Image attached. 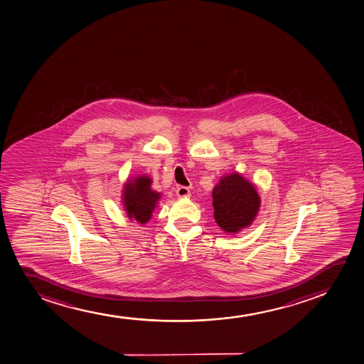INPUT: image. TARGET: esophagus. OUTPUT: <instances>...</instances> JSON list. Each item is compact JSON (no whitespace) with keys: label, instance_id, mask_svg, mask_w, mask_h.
I'll return each mask as SVG.
<instances>
[{"label":"esophagus","instance_id":"1","mask_svg":"<svg viewBox=\"0 0 364 364\" xmlns=\"http://www.w3.org/2000/svg\"><path fill=\"white\" fill-rule=\"evenodd\" d=\"M190 195H191V193H190V190L186 186H179V188H176V196L180 197V198L188 197Z\"/></svg>","mask_w":364,"mask_h":364}]
</instances>
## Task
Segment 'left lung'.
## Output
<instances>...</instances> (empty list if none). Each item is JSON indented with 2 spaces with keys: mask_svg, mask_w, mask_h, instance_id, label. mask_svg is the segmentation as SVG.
<instances>
[{
  "mask_svg": "<svg viewBox=\"0 0 364 364\" xmlns=\"http://www.w3.org/2000/svg\"><path fill=\"white\" fill-rule=\"evenodd\" d=\"M212 197L215 222L231 234L251 225L261 205L256 186L236 171L223 176Z\"/></svg>",
  "mask_w": 364,
  "mask_h": 364,
  "instance_id": "8db88e82",
  "label": "left lung"
}]
</instances>
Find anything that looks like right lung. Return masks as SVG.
I'll return each mask as SVG.
<instances>
[{
  "label": "right lung",
  "mask_w": 364,
  "mask_h": 364,
  "mask_svg": "<svg viewBox=\"0 0 364 364\" xmlns=\"http://www.w3.org/2000/svg\"><path fill=\"white\" fill-rule=\"evenodd\" d=\"M150 176H140L128 180L123 188V205L130 220L146 224L152 217L161 193L151 188Z\"/></svg>",
  "instance_id": "obj_1"
}]
</instances>
